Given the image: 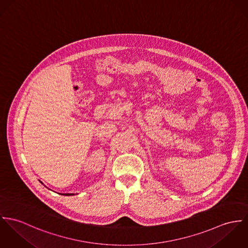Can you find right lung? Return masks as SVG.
Segmentation results:
<instances>
[{
  "instance_id": "obj_1",
  "label": "right lung",
  "mask_w": 248,
  "mask_h": 248,
  "mask_svg": "<svg viewBox=\"0 0 248 248\" xmlns=\"http://www.w3.org/2000/svg\"><path fill=\"white\" fill-rule=\"evenodd\" d=\"M62 195H64V196H72V195H74V194H62Z\"/></svg>"
}]
</instances>
